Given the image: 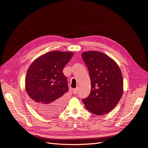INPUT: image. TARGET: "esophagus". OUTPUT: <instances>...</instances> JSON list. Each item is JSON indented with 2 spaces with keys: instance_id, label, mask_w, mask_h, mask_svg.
Instances as JSON below:
<instances>
[{
  "instance_id": "esophagus-1",
  "label": "esophagus",
  "mask_w": 148,
  "mask_h": 148,
  "mask_svg": "<svg viewBox=\"0 0 148 148\" xmlns=\"http://www.w3.org/2000/svg\"><path fill=\"white\" fill-rule=\"evenodd\" d=\"M77 91H78V89L77 88H75V89H74L73 90V92L74 94H76L77 93Z\"/></svg>"
}]
</instances>
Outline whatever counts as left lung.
Listing matches in <instances>:
<instances>
[{"mask_svg": "<svg viewBox=\"0 0 148 148\" xmlns=\"http://www.w3.org/2000/svg\"><path fill=\"white\" fill-rule=\"evenodd\" d=\"M82 58L88 67L91 89L82 99L89 111L101 116L110 112L118 104L123 93V79L117 63L99 51L84 52Z\"/></svg>", "mask_w": 148, "mask_h": 148, "instance_id": "1", "label": "left lung"}]
</instances>
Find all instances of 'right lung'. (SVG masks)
Here are the masks:
<instances>
[{"mask_svg": "<svg viewBox=\"0 0 148 148\" xmlns=\"http://www.w3.org/2000/svg\"><path fill=\"white\" fill-rule=\"evenodd\" d=\"M74 54L51 51L37 58L30 66L25 78V90L32 107L42 115L50 116L62 110L64 94L69 90L63 69Z\"/></svg>", "mask_w": 148, "mask_h": 148, "instance_id": "obj_1", "label": "right lung"}]
</instances>
